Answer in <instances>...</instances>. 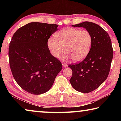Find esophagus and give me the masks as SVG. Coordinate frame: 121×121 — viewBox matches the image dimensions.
Returning a JSON list of instances; mask_svg holds the SVG:
<instances>
[{
	"label": "esophagus",
	"instance_id": "esophagus-1",
	"mask_svg": "<svg viewBox=\"0 0 121 121\" xmlns=\"http://www.w3.org/2000/svg\"><path fill=\"white\" fill-rule=\"evenodd\" d=\"M62 65L64 67H67V63H64V62H62Z\"/></svg>",
	"mask_w": 121,
	"mask_h": 121
}]
</instances>
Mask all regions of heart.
I'll list each match as a JSON object with an SVG mask.
<instances>
[{
	"label": "heart",
	"mask_w": 121,
	"mask_h": 121,
	"mask_svg": "<svg viewBox=\"0 0 121 121\" xmlns=\"http://www.w3.org/2000/svg\"><path fill=\"white\" fill-rule=\"evenodd\" d=\"M54 37L48 40V47L52 56L58 58L65 51L63 59H71L80 62L89 54L92 44V36L87 30L73 28H64L56 32Z\"/></svg>",
	"instance_id": "obj_1"
}]
</instances>
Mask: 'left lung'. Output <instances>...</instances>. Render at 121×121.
<instances>
[{"mask_svg":"<svg viewBox=\"0 0 121 121\" xmlns=\"http://www.w3.org/2000/svg\"><path fill=\"white\" fill-rule=\"evenodd\" d=\"M72 26L84 28L92 36V44L86 57L81 62L68 65L73 71L69 81L73 89L89 93L99 87L109 74L113 57L112 41L107 32L93 22L85 21Z\"/></svg>","mask_w":121,"mask_h":121,"instance_id":"obj_1","label":"left lung"}]
</instances>
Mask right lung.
Listing matches in <instances>:
<instances>
[{
	"label": "right lung",
	"instance_id": "obj_1",
	"mask_svg": "<svg viewBox=\"0 0 121 121\" xmlns=\"http://www.w3.org/2000/svg\"><path fill=\"white\" fill-rule=\"evenodd\" d=\"M58 25L31 22L16 30L9 43V56L13 77L27 92L38 95L52 87L62 64L53 57L48 40Z\"/></svg>",
	"mask_w": 121,
	"mask_h": 121
}]
</instances>
